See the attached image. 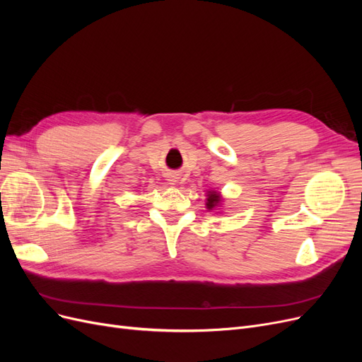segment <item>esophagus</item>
<instances>
[{
  "label": "esophagus",
  "instance_id": "obj_1",
  "mask_svg": "<svg viewBox=\"0 0 362 362\" xmlns=\"http://www.w3.org/2000/svg\"><path fill=\"white\" fill-rule=\"evenodd\" d=\"M168 181H169V184H170V185H177V182H178V175L170 173L169 177H168Z\"/></svg>",
  "mask_w": 362,
  "mask_h": 362
}]
</instances>
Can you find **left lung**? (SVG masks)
Listing matches in <instances>:
<instances>
[{
    "label": "left lung",
    "mask_w": 362,
    "mask_h": 362,
    "mask_svg": "<svg viewBox=\"0 0 362 362\" xmlns=\"http://www.w3.org/2000/svg\"><path fill=\"white\" fill-rule=\"evenodd\" d=\"M222 202H223V198L221 192L217 190H206V202H205V206L208 211H214L217 210V208L222 206Z\"/></svg>",
    "instance_id": "left-lung-1"
}]
</instances>
